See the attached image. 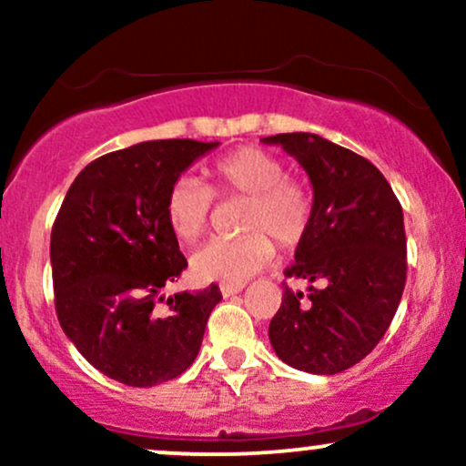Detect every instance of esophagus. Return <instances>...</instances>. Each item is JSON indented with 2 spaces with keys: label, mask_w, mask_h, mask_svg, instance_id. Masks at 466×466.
Segmentation results:
<instances>
[{
  "label": "esophagus",
  "mask_w": 466,
  "mask_h": 466,
  "mask_svg": "<svg viewBox=\"0 0 466 466\" xmlns=\"http://www.w3.org/2000/svg\"><path fill=\"white\" fill-rule=\"evenodd\" d=\"M243 287L245 285H221V293L226 298H229V296H234V293H238V291H243Z\"/></svg>",
  "instance_id": "1"
}]
</instances>
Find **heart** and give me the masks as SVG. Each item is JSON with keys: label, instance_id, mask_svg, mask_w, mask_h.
Instances as JSON below:
<instances>
[{"label": "heart", "instance_id": "heart-1", "mask_svg": "<svg viewBox=\"0 0 466 466\" xmlns=\"http://www.w3.org/2000/svg\"><path fill=\"white\" fill-rule=\"evenodd\" d=\"M210 188L192 177H179L166 192L164 217L170 232L195 243L206 232L215 197H248L237 238H215L192 254L190 269L203 282L243 285L282 249L302 243L311 228L313 192L307 181L289 177L287 166L258 147L234 148L208 168Z\"/></svg>", "mask_w": 466, "mask_h": 466}]
</instances>
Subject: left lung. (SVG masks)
<instances>
[{
  "label": "left lung",
  "instance_id": "8db88e82",
  "mask_svg": "<svg viewBox=\"0 0 466 466\" xmlns=\"http://www.w3.org/2000/svg\"><path fill=\"white\" fill-rule=\"evenodd\" d=\"M296 157L313 186V218L296 248L269 341L289 366L337 374L360 363L386 335L408 274L403 208L372 162L315 133L263 137Z\"/></svg>",
  "mask_w": 466,
  "mask_h": 466
}]
</instances>
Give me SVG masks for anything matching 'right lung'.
Masks as SVG:
<instances>
[{
  "label": "right lung",
  "mask_w": 466,
  "mask_h": 466,
  "mask_svg": "<svg viewBox=\"0 0 466 466\" xmlns=\"http://www.w3.org/2000/svg\"><path fill=\"white\" fill-rule=\"evenodd\" d=\"M218 142L153 140L106 153L69 186L50 260L63 333L96 370L133 388L179 377L195 361L221 291L162 289L188 267L164 217L170 186Z\"/></svg>",
  "instance_id": "add662e5"
}]
</instances>
